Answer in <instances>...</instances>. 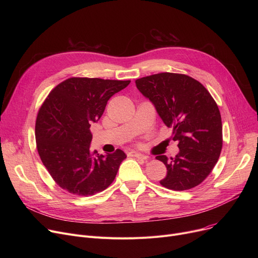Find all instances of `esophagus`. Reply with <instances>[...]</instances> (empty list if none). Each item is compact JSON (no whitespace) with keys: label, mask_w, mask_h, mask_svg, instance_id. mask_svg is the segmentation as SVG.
<instances>
[{"label":"esophagus","mask_w":258,"mask_h":258,"mask_svg":"<svg viewBox=\"0 0 258 258\" xmlns=\"http://www.w3.org/2000/svg\"><path fill=\"white\" fill-rule=\"evenodd\" d=\"M130 155H131L132 157L138 158V159H141V160H147V159H148L147 156H144V155H142V154H140V153H138V152H131Z\"/></svg>","instance_id":"obj_1"}]
</instances>
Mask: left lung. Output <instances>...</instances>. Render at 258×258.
<instances>
[{
    "label": "left lung",
    "instance_id": "1",
    "mask_svg": "<svg viewBox=\"0 0 258 258\" xmlns=\"http://www.w3.org/2000/svg\"><path fill=\"white\" fill-rule=\"evenodd\" d=\"M178 141L174 158L157 156L167 168L160 184L171 190L191 189L204 181L215 166L223 146L222 118L218 104L198 80L177 73H159L136 80Z\"/></svg>",
    "mask_w": 258,
    "mask_h": 258
}]
</instances>
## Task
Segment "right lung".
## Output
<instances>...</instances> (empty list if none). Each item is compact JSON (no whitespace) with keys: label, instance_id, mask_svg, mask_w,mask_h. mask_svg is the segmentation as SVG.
Returning a JSON list of instances; mask_svg holds the SVG:
<instances>
[{"label":"right lung","instance_id":"right-lung-1","mask_svg":"<svg viewBox=\"0 0 258 258\" xmlns=\"http://www.w3.org/2000/svg\"><path fill=\"white\" fill-rule=\"evenodd\" d=\"M131 80L72 77L54 88L35 123L37 152L53 180L76 196L103 191L114 181L123 151L99 155L90 150V126L102 116L114 94Z\"/></svg>","mask_w":258,"mask_h":258}]
</instances>
